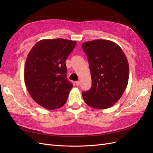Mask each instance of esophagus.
<instances>
[{"instance_id": "1", "label": "esophagus", "mask_w": 153, "mask_h": 153, "mask_svg": "<svg viewBox=\"0 0 153 153\" xmlns=\"http://www.w3.org/2000/svg\"><path fill=\"white\" fill-rule=\"evenodd\" d=\"M75 84H76V85L77 86H79L80 84V81H76V82H75Z\"/></svg>"}]
</instances>
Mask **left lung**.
Instances as JSON below:
<instances>
[{
    "label": "left lung",
    "instance_id": "left-lung-1",
    "mask_svg": "<svg viewBox=\"0 0 153 153\" xmlns=\"http://www.w3.org/2000/svg\"><path fill=\"white\" fill-rule=\"evenodd\" d=\"M89 64L92 86L82 92L85 103L96 109L112 106L121 98L128 85L129 64L118 45L96 39L82 43Z\"/></svg>",
    "mask_w": 153,
    "mask_h": 153
}]
</instances>
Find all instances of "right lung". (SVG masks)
Masks as SVG:
<instances>
[{
    "instance_id": "add662e5",
    "label": "right lung",
    "mask_w": 153,
    "mask_h": 153,
    "mask_svg": "<svg viewBox=\"0 0 153 153\" xmlns=\"http://www.w3.org/2000/svg\"><path fill=\"white\" fill-rule=\"evenodd\" d=\"M76 41L61 38L42 39L29 52L24 80L32 98L43 107L53 110L66 103L73 87L66 78V59Z\"/></svg>"
}]
</instances>
